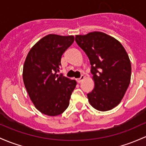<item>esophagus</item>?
Here are the masks:
<instances>
[{
	"instance_id": "34e87169",
	"label": "esophagus",
	"mask_w": 146,
	"mask_h": 146,
	"mask_svg": "<svg viewBox=\"0 0 146 146\" xmlns=\"http://www.w3.org/2000/svg\"><path fill=\"white\" fill-rule=\"evenodd\" d=\"M84 76H81V77L80 78H78V79H77V82H78V83H80L83 80H84Z\"/></svg>"
}]
</instances>
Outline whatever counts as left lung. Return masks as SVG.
Listing matches in <instances>:
<instances>
[{
  "mask_svg": "<svg viewBox=\"0 0 146 146\" xmlns=\"http://www.w3.org/2000/svg\"><path fill=\"white\" fill-rule=\"evenodd\" d=\"M76 41L89 57L95 82L87 94L89 103L102 111L112 110L120 103L131 79V63L122 44L101 32L76 35Z\"/></svg>",
  "mask_w": 146,
  "mask_h": 146,
  "instance_id": "1",
  "label": "left lung"
}]
</instances>
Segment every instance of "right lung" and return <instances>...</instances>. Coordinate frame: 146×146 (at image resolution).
<instances>
[{
	"label": "right lung",
	"mask_w": 146,
	"mask_h": 146,
	"mask_svg": "<svg viewBox=\"0 0 146 146\" xmlns=\"http://www.w3.org/2000/svg\"><path fill=\"white\" fill-rule=\"evenodd\" d=\"M73 41V36L48 35L30 49L25 59L24 84L35 107L44 114L60 115L69 105L77 82L57 73L62 55Z\"/></svg>",
	"instance_id": "1"
}]
</instances>
